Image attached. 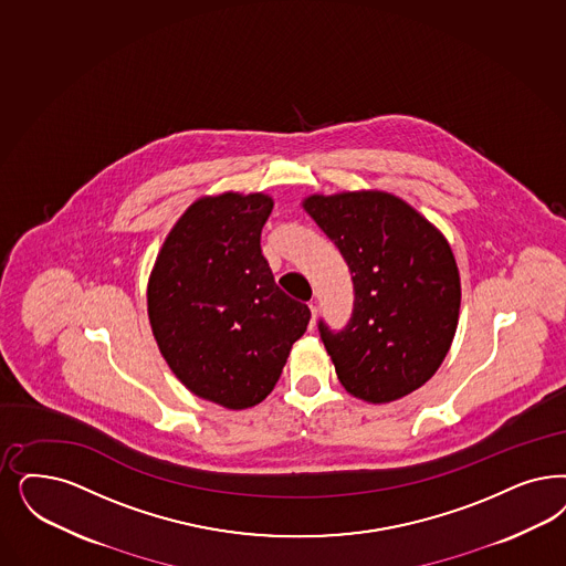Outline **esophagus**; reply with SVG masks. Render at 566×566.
Returning a JSON list of instances; mask_svg holds the SVG:
<instances>
[{
	"instance_id": "esophagus-1",
	"label": "esophagus",
	"mask_w": 566,
	"mask_h": 566,
	"mask_svg": "<svg viewBox=\"0 0 566 566\" xmlns=\"http://www.w3.org/2000/svg\"><path fill=\"white\" fill-rule=\"evenodd\" d=\"M310 310H312V326L315 324V317H317V305L310 303Z\"/></svg>"
}]
</instances>
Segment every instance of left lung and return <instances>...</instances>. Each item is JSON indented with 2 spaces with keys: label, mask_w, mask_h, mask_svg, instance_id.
Listing matches in <instances>:
<instances>
[{
  "label": "left lung",
  "mask_w": 566,
  "mask_h": 566,
  "mask_svg": "<svg viewBox=\"0 0 566 566\" xmlns=\"http://www.w3.org/2000/svg\"><path fill=\"white\" fill-rule=\"evenodd\" d=\"M303 209L349 265L353 313L317 328L340 385L368 403L420 389L448 355L460 315V273L443 234L387 192L313 195Z\"/></svg>",
  "instance_id": "1"
}]
</instances>
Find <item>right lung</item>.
I'll return each mask as SVG.
<instances>
[{
    "label": "right lung",
    "mask_w": 566,
    "mask_h": 566,
    "mask_svg": "<svg viewBox=\"0 0 566 566\" xmlns=\"http://www.w3.org/2000/svg\"><path fill=\"white\" fill-rule=\"evenodd\" d=\"M265 195L226 192L188 207L148 282L158 349L181 385L228 410L261 403L312 312L273 280L261 254Z\"/></svg>",
    "instance_id": "right-lung-1"
}]
</instances>
